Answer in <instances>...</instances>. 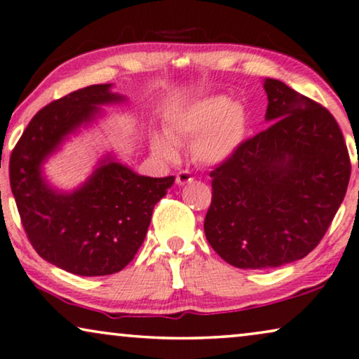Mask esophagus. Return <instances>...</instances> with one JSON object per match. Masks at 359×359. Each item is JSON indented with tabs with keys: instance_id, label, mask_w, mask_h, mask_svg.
<instances>
[{
	"instance_id": "34e87169",
	"label": "esophagus",
	"mask_w": 359,
	"mask_h": 359,
	"mask_svg": "<svg viewBox=\"0 0 359 359\" xmlns=\"http://www.w3.org/2000/svg\"><path fill=\"white\" fill-rule=\"evenodd\" d=\"M175 182H177V185L190 184V182H194V177H192V174H190L189 170H180L179 174H177V177H175Z\"/></svg>"
}]
</instances>
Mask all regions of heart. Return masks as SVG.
<instances>
[{
  "mask_svg": "<svg viewBox=\"0 0 359 359\" xmlns=\"http://www.w3.org/2000/svg\"><path fill=\"white\" fill-rule=\"evenodd\" d=\"M248 130L246 109L233 103L224 95H213L197 100L180 113L169 118L165 124L167 140L156 136L152 147L165 159H174V142L194 141V157L207 165H218L240 149Z\"/></svg>",
  "mask_w": 359,
  "mask_h": 359,
  "instance_id": "b5f03b06",
  "label": "heart"
}]
</instances>
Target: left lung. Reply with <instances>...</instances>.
<instances>
[{"label": "left lung", "instance_id": "1", "mask_svg": "<svg viewBox=\"0 0 359 359\" xmlns=\"http://www.w3.org/2000/svg\"><path fill=\"white\" fill-rule=\"evenodd\" d=\"M267 130L210 172V246L240 269L299 261L325 236L345 198L351 164L332 113L266 79Z\"/></svg>", "mask_w": 359, "mask_h": 359}]
</instances>
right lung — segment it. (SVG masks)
Wrapping results in <instances>:
<instances>
[{
    "label": "right lung",
    "mask_w": 359,
    "mask_h": 359,
    "mask_svg": "<svg viewBox=\"0 0 359 359\" xmlns=\"http://www.w3.org/2000/svg\"><path fill=\"white\" fill-rule=\"evenodd\" d=\"M111 85H90L39 109L9 159V184L21 223L37 255L76 276H109L135 259L154 205L175 177L137 175L111 156L82 187L59 192L42 177V162L62 141L100 114V104L119 103Z\"/></svg>",
    "instance_id": "add662e5"
}]
</instances>
